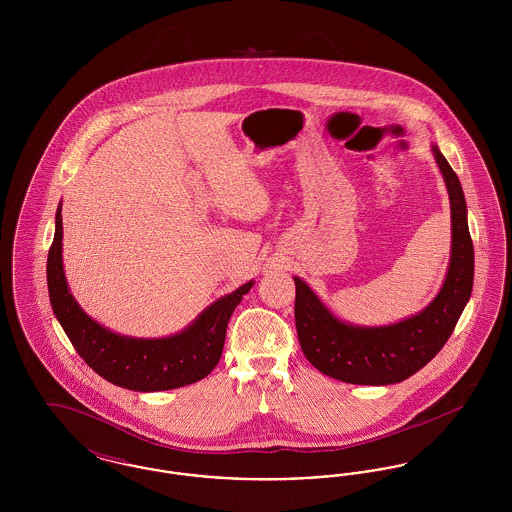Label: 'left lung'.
Returning a JSON list of instances; mask_svg holds the SVG:
<instances>
[{"instance_id":"1","label":"left lung","mask_w":512,"mask_h":512,"mask_svg":"<svg viewBox=\"0 0 512 512\" xmlns=\"http://www.w3.org/2000/svg\"><path fill=\"white\" fill-rule=\"evenodd\" d=\"M432 149L451 201L453 245L443 288L422 313L391 326H351L334 317L303 280L293 278L299 345L307 361L330 378L361 386L403 382L438 355L463 313L474 282L466 201L459 176L438 146Z\"/></svg>"}]
</instances>
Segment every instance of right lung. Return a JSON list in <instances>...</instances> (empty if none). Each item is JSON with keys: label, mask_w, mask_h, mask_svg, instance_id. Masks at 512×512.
Masks as SVG:
<instances>
[{"label": "right lung", "mask_w": 512, "mask_h": 512, "mask_svg": "<svg viewBox=\"0 0 512 512\" xmlns=\"http://www.w3.org/2000/svg\"><path fill=\"white\" fill-rule=\"evenodd\" d=\"M61 242L63 220L59 207L48 253L49 301L78 355L101 378L132 391L174 390L205 378L217 366L228 320L253 282L220 297L176 336L163 340L124 338L99 326L74 301L63 272Z\"/></svg>", "instance_id": "1"}]
</instances>
